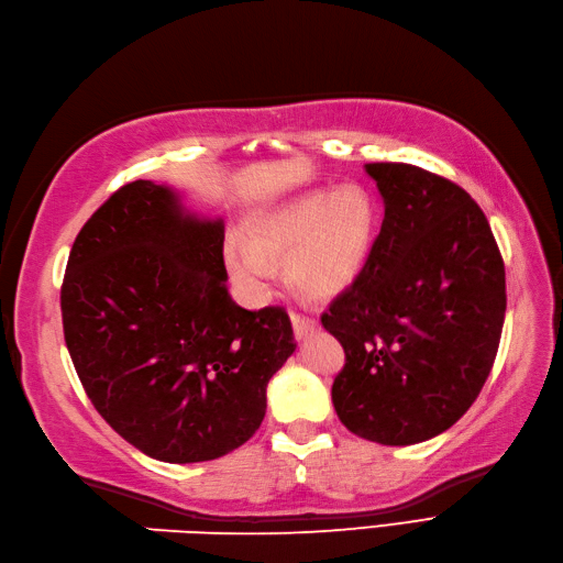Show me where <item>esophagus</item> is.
<instances>
[{"mask_svg":"<svg viewBox=\"0 0 563 563\" xmlns=\"http://www.w3.org/2000/svg\"><path fill=\"white\" fill-rule=\"evenodd\" d=\"M290 319H292V328H295V338L297 340H305L309 333H313L316 330V319H311V316H305V313H297V311H292L290 313Z\"/></svg>","mask_w":563,"mask_h":563,"instance_id":"esophagus-1","label":"esophagus"}]
</instances>
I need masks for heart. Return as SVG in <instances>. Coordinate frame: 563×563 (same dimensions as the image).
Instances as JSON below:
<instances>
[{
  "label": "heart",
  "mask_w": 563,
  "mask_h": 563,
  "mask_svg": "<svg viewBox=\"0 0 563 563\" xmlns=\"http://www.w3.org/2000/svg\"><path fill=\"white\" fill-rule=\"evenodd\" d=\"M378 213L358 185L311 192L258 213L244 230V244H230L225 264L238 290L262 301L273 280V262H285V276L297 290L328 297L344 290L364 268Z\"/></svg>",
  "instance_id": "heart-1"
}]
</instances>
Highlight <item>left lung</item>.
<instances>
[{
    "label": "left lung",
    "mask_w": 563,
    "mask_h": 563,
    "mask_svg": "<svg viewBox=\"0 0 563 563\" xmlns=\"http://www.w3.org/2000/svg\"><path fill=\"white\" fill-rule=\"evenodd\" d=\"M385 219L366 264L321 323L344 350L333 405L344 428L416 444L452 428L493 371L507 280L483 209L411 164H366Z\"/></svg>",
    "instance_id": "left-lung-1"
}]
</instances>
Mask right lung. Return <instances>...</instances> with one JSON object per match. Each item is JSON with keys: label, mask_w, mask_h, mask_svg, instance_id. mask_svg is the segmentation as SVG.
<instances>
[{"label": "right lung", "mask_w": 563, "mask_h": 563, "mask_svg": "<svg viewBox=\"0 0 563 563\" xmlns=\"http://www.w3.org/2000/svg\"><path fill=\"white\" fill-rule=\"evenodd\" d=\"M223 221L187 213L166 185L135 180L99 207L70 247L64 338L78 378L123 440L168 464L247 442L266 385L297 347L283 307L228 295Z\"/></svg>", "instance_id": "obj_1"}]
</instances>
